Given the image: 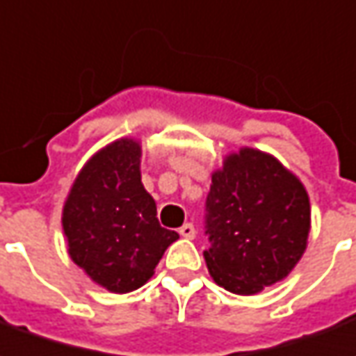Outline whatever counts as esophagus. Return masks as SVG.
<instances>
[{
    "mask_svg": "<svg viewBox=\"0 0 356 356\" xmlns=\"http://www.w3.org/2000/svg\"><path fill=\"white\" fill-rule=\"evenodd\" d=\"M180 236H182V238H186V239H193L195 238V228H193V224H184L182 228H180Z\"/></svg>",
    "mask_w": 356,
    "mask_h": 356,
    "instance_id": "34e87169",
    "label": "esophagus"
}]
</instances>
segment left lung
<instances>
[{
	"label": "left lung",
	"instance_id": "obj_1",
	"mask_svg": "<svg viewBox=\"0 0 356 356\" xmlns=\"http://www.w3.org/2000/svg\"><path fill=\"white\" fill-rule=\"evenodd\" d=\"M311 232L303 182L266 151L239 147L211 174L203 251L213 280L236 295H254L289 276Z\"/></svg>",
	"mask_w": 356,
	"mask_h": 356
}]
</instances>
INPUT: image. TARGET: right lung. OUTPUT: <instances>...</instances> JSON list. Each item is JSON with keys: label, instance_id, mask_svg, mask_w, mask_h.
<instances>
[{"label": "right lung", "instance_id": "1", "mask_svg": "<svg viewBox=\"0 0 356 356\" xmlns=\"http://www.w3.org/2000/svg\"><path fill=\"white\" fill-rule=\"evenodd\" d=\"M142 142L118 138L95 151L65 199L63 234L69 257L93 284L128 293L155 274L166 247L180 238L159 224L142 184Z\"/></svg>", "mask_w": 356, "mask_h": 356}]
</instances>
